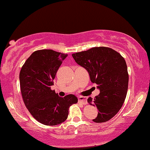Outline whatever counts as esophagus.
Wrapping results in <instances>:
<instances>
[{"label":"esophagus","mask_w":150,"mask_h":150,"mask_svg":"<svg viewBox=\"0 0 150 150\" xmlns=\"http://www.w3.org/2000/svg\"><path fill=\"white\" fill-rule=\"evenodd\" d=\"M79 102L80 103H81L82 104L86 105L87 104V99L83 96H79Z\"/></svg>","instance_id":"1"}]
</instances>
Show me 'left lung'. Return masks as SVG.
<instances>
[{
  "label": "left lung",
  "instance_id": "obj_1",
  "mask_svg": "<svg viewBox=\"0 0 150 150\" xmlns=\"http://www.w3.org/2000/svg\"><path fill=\"white\" fill-rule=\"evenodd\" d=\"M78 64L88 71L91 81L98 86L99 95L88 102L98 110L93 122L108 121L122 108L129 83L127 66L123 57L108 47H93L72 54Z\"/></svg>",
  "mask_w": 150,
  "mask_h": 150
}]
</instances>
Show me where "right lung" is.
Here are the masks:
<instances>
[{
  "label": "right lung",
  "mask_w": 150,
  "mask_h": 150,
  "mask_svg": "<svg viewBox=\"0 0 150 150\" xmlns=\"http://www.w3.org/2000/svg\"><path fill=\"white\" fill-rule=\"evenodd\" d=\"M67 56L53 50H36L20 71V88L24 104L32 117L42 124L54 126L64 122L69 107L78 102L73 94L59 97L50 88Z\"/></svg>",
  "instance_id": "obj_1"
}]
</instances>
